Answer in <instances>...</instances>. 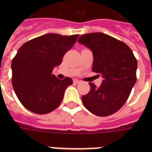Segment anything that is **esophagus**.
Masks as SVG:
<instances>
[{"label": "esophagus", "instance_id": "1", "mask_svg": "<svg viewBox=\"0 0 152 152\" xmlns=\"http://www.w3.org/2000/svg\"><path fill=\"white\" fill-rule=\"evenodd\" d=\"M73 82L75 83V84H79V83H80V80H73Z\"/></svg>", "mask_w": 152, "mask_h": 152}]
</instances>
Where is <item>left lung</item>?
<instances>
[{
    "label": "left lung",
    "instance_id": "1",
    "mask_svg": "<svg viewBox=\"0 0 152 152\" xmlns=\"http://www.w3.org/2000/svg\"><path fill=\"white\" fill-rule=\"evenodd\" d=\"M78 42L92 51L93 72L103 78L99 87L89 83L83 104L99 116L114 114L127 101L136 83L137 59L126 44L102 32L82 35Z\"/></svg>",
    "mask_w": 152,
    "mask_h": 152
}]
</instances>
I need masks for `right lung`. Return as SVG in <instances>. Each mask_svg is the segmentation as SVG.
Wrapping results in <instances>:
<instances>
[{
  "label": "right lung",
  "mask_w": 152,
  "mask_h": 152,
  "mask_svg": "<svg viewBox=\"0 0 152 152\" xmlns=\"http://www.w3.org/2000/svg\"><path fill=\"white\" fill-rule=\"evenodd\" d=\"M78 37L47 33L28 40L18 49L11 63L12 86L18 100L30 112L47 114L62 102L72 80L58 79L52 72L61 64Z\"/></svg>",
  "instance_id": "add662e5"
}]
</instances>
